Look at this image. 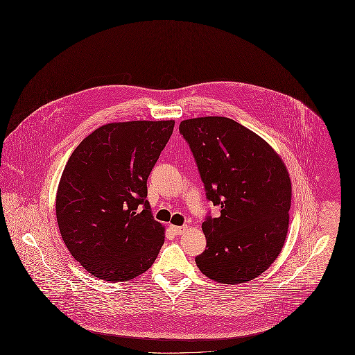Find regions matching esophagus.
I'll use <instances>...</instances> for the list:
<instances>
[{"mask_svg": "<svg viewBox=\"0 0 355 355\" xmlns=\"http://www.w3.org/2000/svg\"><path fill=\"white\" fill-rule=\"evenodd\" d=\"M170 229H171L177 236H180V234L185 233L186 230H187V226H175V225H170Z\"/></svg>", "mask_w": 355, "mask_h": 355, "instance_id": "34e87169", "label": "esophagus"}]
</instances>
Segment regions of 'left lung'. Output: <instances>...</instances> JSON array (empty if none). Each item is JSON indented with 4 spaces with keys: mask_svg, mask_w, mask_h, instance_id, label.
Masks as SVG:
<instances>
[{
    "mask_svg": "<svg viewBox=\"0 0 355 355\" xmlns=\"http://www.w3.org/2000/svg\"><path fill=\"white\" fill-rule=\"evenodd\" d=\"M206 197L220 206L202 223L206 249L196 263L225 285L249 282L270 268L288 230L291 180L281 155L250 129L226 117L180 123Z\"/></svg>",
    "mask_w": 355,
    "mask_h": 355,
    "instance_id": "left-lung-1",
    "label": "left lung"
}]
</instances>
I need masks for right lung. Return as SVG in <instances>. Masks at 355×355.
I'll use <instances>...</instances> for the list:
<instances>
[{
    "label": "right lung",
    "mask_w": 355,
    "mask_h": 355,
    "mask_svg": "<svg viewBox=\"0 0 355 355\" xmlns=\"http://www.w3.org/2000/svg\"><path fill=\"white\" fill-rule=\"evenodd\" d=\"M174 121L102 125L69 157L55 216L69 252L92 275L123 282L150 269L165 227L148 202V178Z\"/></svg>",
    "instance_id": "obj_1"
}]
</instances>
